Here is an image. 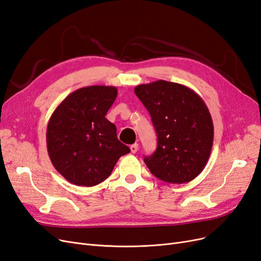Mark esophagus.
Listing matches in <instances>:
<instances>
[{
    "mask_svg": "<svg viewBox=\"0 0 261 261\" xmlns=\"http://www.w3.org/2000/svg\"><path fill=\"white\" fill-rule=\"evenodd\" d=\"M129 148H130L132 153H136L138 151V143H134V145H132Z\"/></svg>",
    "mask_w": 261,
    "mask_h": 261,
    "instance_id": "1",
    "label": "esophagus"
}]
</instances>
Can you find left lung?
Wrapping results in <instances>:
<instances>
[{"label": "left lung", "instance_id": "left-lung-1", "mask_svg": "<svg viewBox=\"0 0 261 261\" xmlns=\"http://www.w3.org/2000/svg\"><path fill=\"white\" fill-rule=\"evenodd\" d=\"M151 115L158 148L145 156L151 174L169 184L193 180L207 164L214 125L207 106L191 88L159 80L135 87Z\"/></svg>", "mask_w": 261, "mask_h": 261}]
</instances>
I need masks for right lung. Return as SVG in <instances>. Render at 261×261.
I'll use <instances>...</instances> for the list:
<instances>
[{
    "instance_id": "right-lung-1",
    "label": "right lung",
    "mask_w": 261,
    "mask_h": 261,
    "mask_svg": "<svg viewBox=\"0 0 261 261\" xmlns=\"http://www.w3.org/2000/svg\"><path fill=\"white\" fill-rule=\"evenodd\" d=\"M118 89L93 85L71 93L47 124L48 155L57 172L75 186L93 187L112 173L118 160L130 152L106 119Z\"/></svg>"
}]
</instances>
